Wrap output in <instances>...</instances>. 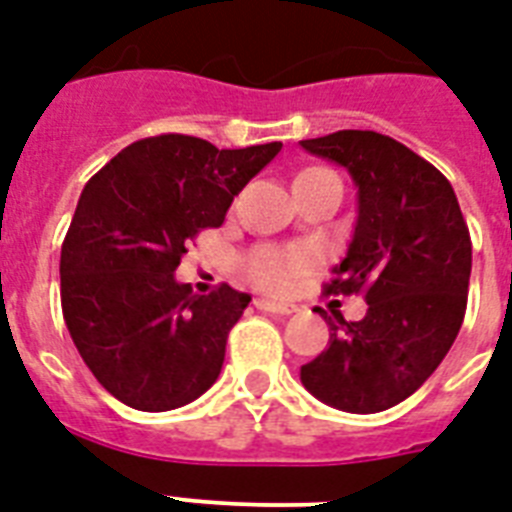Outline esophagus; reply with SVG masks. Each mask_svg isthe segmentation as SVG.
<instances>
[{"mask_svg":"<svg viewBox=\"0 0 512 512\" xmlns=\"http://www.w3.org/2000/svg\"><path fill=\"white\" fill-rule=\"evenodd\" d=\"M257 310H263V313H273V315H292L297 307L289 305V302H276V299H255Z\"/></svg>","mask_w":512,"mask_h":512,"instance_id":"obj_1","label":"esophagus"}]
</instances>
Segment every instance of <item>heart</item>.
<instances>
[{
	"instance_id": "heart-1",
	"label": "heart",
	"mask_w": 512,
	"mask_h": 512,
	"mask_svg": "<svg viewBox=\"0 0 512 512\" xmlns=\"http://www.w3.org/2000/svg\"><path fill=\"white\" fill-rule=\"evenodd\" d=\"M313 257L299 247H260L247 260V273L257 286L268 292H284L292 278L305 273Z\"/></svg>"
}]
</instances>
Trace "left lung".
<instances>
[{
	"label": "left lung",
	"instance_id": "1",
	"mask_svg": "<svg viewBox=\"0 0 512 512\" xmlns=\"http://www.w3.org/2000/svg\"><path fill=\"white\" fill-rule=\"evenodd\" d=\"M299 144L355 181V234L326 294L368 302L363 321L318 307L328 350L299 378L336 410L381 413L407 400L450 352L468 302L471 234L450 181L392 136L336 131Z\"/></svg>",
	"mask_w": 512,
	"mask_h": 512
}]
</instances>
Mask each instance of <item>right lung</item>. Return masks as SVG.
Returning <instances> with one entry per match:
<instances>
[{
  "label": "right lung",
  "mask_w": 512,
  "mask_h": 512,
  "mask_svg": "<svg viewBox=\"0 0 512 512\" xmlns=\"http://www.w3.org/2000/svg\"><path fill=\"white\" fill-rule=\"evenodd\" d=\"M281 141L218 149L184 134L134 141L83 186L60 255L65 326L83 363L123 405L165 413L215 384L249 305L228 284H178L186 244L218 228Z\"/></svg>",
  "instance_id": "add662e5"
}]
</instances>
